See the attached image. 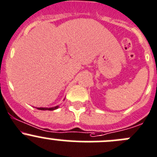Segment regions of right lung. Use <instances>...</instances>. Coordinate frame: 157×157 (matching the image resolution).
<instances>
[{
  "label": "right lung",
  "mask_w": 157,
  "mask_h": 157,
  "mask_svg": "<svg viewBox=\"0 0 157 157\" xmlns=\"http://www.w3.org/2000/svg\"><path fill=\"white\" fill-rule=\"evenodd\" d=\"M59 107V106H54V107H51V108H45V107H39L37 108L38 109H40V110H54V109H57Z\"/></svg>",
  "instance_id": "obj_1"
}]
</instances>
